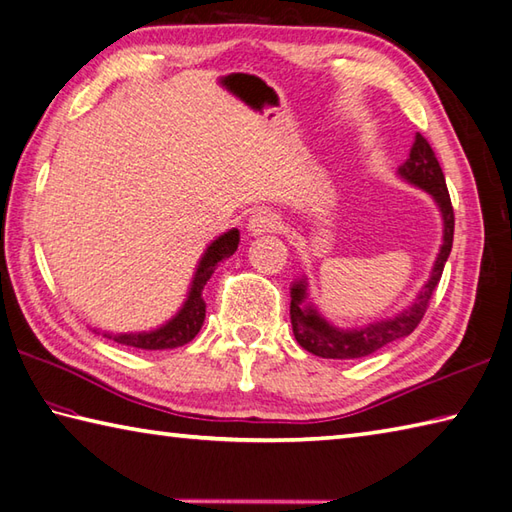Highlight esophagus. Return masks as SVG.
<instances>
[{
  "mask_svg": "<svg viewBox=\"0 0 512 512\" xmlns=\"http://www.w3.org/2000/svg\"><path fill=\"white\" fill-rule=\"evenodd\" d=\"M248 233L250 235H266V233H275L279 228V217L268 208H259L253 215L248 217Z\"/></svg>",
  "mask_w": 512,
  "mask_h": 512,
  "instance_id": "34e87169",
  "label": "esophagus"
}]
</instances>
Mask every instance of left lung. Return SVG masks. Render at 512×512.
<instances>
[{"label": "left lung", "mask_w": 512, "mask_h": 512, "mask_svg": "<svg viewBox=\"0 0 512 512\" xmlns=\"http://www.w3.org/2000/svg\"><path fill=\"white\" fill-rule=\"evenodd\" d=\"M397 175L404 182L413 184L417 188L426 190L437 204L439 213H442L444 235L442 246H439L437 259L430 270L428 282L419 290L413 304L406 306L402 313H397L388 319H379V322L366 324L362 328H339L330 324L326 317L315 308L313 302H308V284L306 277L297 279L290 286V324H293V333L297 344L306 348L308 353L324 359H357L377 353L379 348L397 342V339L408 337L417 324L422 322L426 313V306L433 297V290L439 284V277L444 273V264L453 248V230H455V215L453 206H450V195L446 188V179L439 166L433 148L422 135H415L413 148L406 162L399 166Z\"/></svg>", "instance_id": "left-lung-1"}]
</instances>
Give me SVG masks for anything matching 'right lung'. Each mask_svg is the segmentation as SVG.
<instances>
[{
    "label": "right lung",
    "mask_w": 512,
    "mask_h": 512,
    "mask_svg": "<svg viewBox=\"0 0 512 512\" xmlns=\"http://www.w3.org/2000/svg\"><path fill=\"white\" fill-rule=\"evenodd\" d=\"M237 246H239L237 228L226 230L224 235H219L208 244V248L204 250V255L195 268L193 282H190L188 295L184 299L182 308H179L166 324L157 326L153 330H142V333H102V335L122 346H133L142 350H166V348H177V346L188 344L190 339L199 333V328L204 326V319H206V302L202 297V290L210 279V275L215 273L217 264L222 262V259L233 255Z\"/></svg>",
    "instance_id": "obj_1"
}]
</instances>
